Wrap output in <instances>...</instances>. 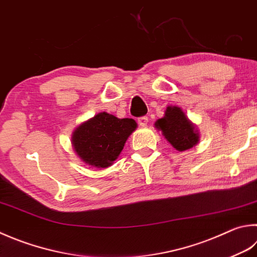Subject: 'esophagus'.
Returning a JSON list of instances; mask_svg holds the SVG:
<instances>
[{
    "instance_id": "34e87169",
    "label": "esophagus",
    "mask_w": 257,
    "mask_h": 257,
    "mask_svg": "<svg viewBox=\"0 0 257 257\" xmlns=\"http://www.w3.org/2000/svg\"><path fill=\"white\" fill-rule=\"evenodd\" d=\"M148 122H149V118L147 117V116H142V117H140V118L138 119V123H139V125H140V126H142V127L147 126V125H148Z\"/></svg>"
}]
</instances>
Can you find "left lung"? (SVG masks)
<instances>
[{
	"label": "left lung",
	"instance_id": "obj_1",
	"mask_svg": "<svg viewBox=\"0 0 257 257\" xmlns=\"http://www.w3.org/2000/svg\"><path fill=\"white\" fill-rule=\"evenodd\" d=\"M154 126L161 131L164 139L179 152L187 151L199 142L200 134L197 125L179 106H168L164 116L154 123Z\"/></svg>",
	"mask_w": 257,
	"mask_h": 257
}]
</instances>
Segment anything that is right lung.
Wrapping results in <instances>:
<instances>
[{
	"label": "right lung",
	"instance_id": "obj_1",
	"mask_svg": "<svg viewBox=\"0 0 257 257\" xmlns=\"http://www.w3.org/2000/svg\"><path fill=\"white\" fill-rule=\"evenodd\" d=\"M137 127L133 118H118L101 112L74 130L71 144L77 157L86 166L105 169L118 158L125 142Z\"/></svg>",
	"mask_w": 257,
	"mask_h": 257
}]
</instances>
